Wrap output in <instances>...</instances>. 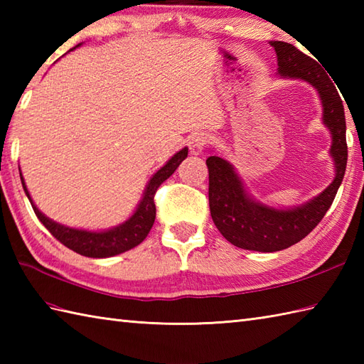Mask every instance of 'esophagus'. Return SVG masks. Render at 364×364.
<instances>
[{"label":"esophagus","mask_w":364,"mask_h":364,"mask_svg":"<svg viewBox=\"0 0 364 364\" xmlns=\"http://www.w3.org/2000/svg\"><path fill=\"white\" fill-rule=\"evenodd\" d=\"M208 144H210V136L205 133H196L194 136H191L189 139L191 154H200L206 149Z\"/></svg>","instance_id":"esophagus-1"}]
</instances>
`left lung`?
I'll return each instance as SVG.
<instances>
[{
  "mask_svg": "<svg viewBox=\"0 0 364 364\" xmlns=\"http://www.w3.org/2000/svg\"><path fill=\"white\" fill-rule=\"evenodd\" d=\"M278 59L282 76L305 80L319 90L323 107V123L331 131V156L335 158L333 183L311 202L294 210H274L245 194L235 168L225 159H206L210 173V211L222 236L239 249L255 252H278L297 244L318 227L333 203L347 166L346 115L343 100L319 64L296 46L286 42H270Z\"/></svg>",
  "mask_w": 364,
  "mask_h": 364,
  "instance_id": "8db88e82",
  "label": "left lung"
}]
</instances>
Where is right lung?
Listing matches in <instances>:
<instances>
[{"mask_svg": "<svg viewBox=\"0 0 364 364\" xmlns=\"http://www.w3.org/2000/svg\"><path fill=\"white\" fill-rule=\"evenodd\" d=\"M186 156H188V149H183L181 151H178L175 156H172V159H170L164 167L159 168L158 172L153 175L149 186H146L144 198L137 206L136 213L131 215L125 223H122L120 227L102 231V233L68 228L64 225H59V223L53 222L48 218H45V215L37 210V206L33 203V200H31L21 173H20V178H21L23 189H25L38 220L43 223L45 228L48 230L60 244H64L70 250L82 255V257L107 258V257H114V255H119L133 249V247L141 244L146 237V235H149V231L151 230L154 223V218H156L154 194H156V191L161 184L164 183L167 178L178 168V166L181 164V161L186 159Z\"/></svg>", "mask_w": 364, "mask_h": 364, "instance_id": "obj_1", "label": "right lung"}]
</instances>
